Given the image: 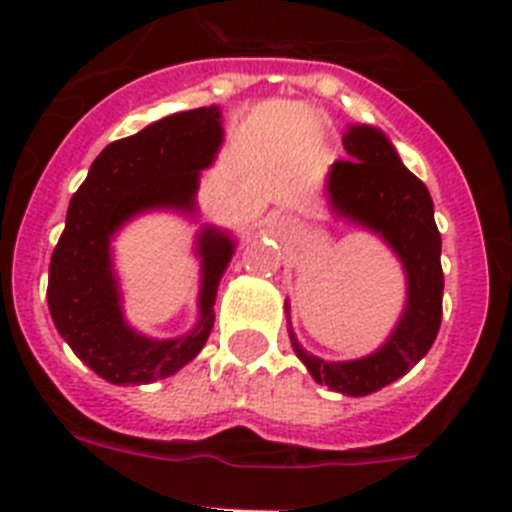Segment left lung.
I'll return each mask as SVG.
<instances>
[{
    "label": "left lung",
    "mask_w": 512,
    "mask_h": 512,
    "mask_svg": "<svg viewBox=\"0 0 512 512\" xmlns=\"http://www.w3.org/2000/svg\"><path fill=\"white\" fill-rule=\"evenodd\" d=\"M347 160H336L326 176L331 214L375 234L398 257L405 275V306L390 336L367 357L331 362L306 352L288 334L293 352L319 385L342 395L362 398L400 380L418 365L434 344L441 326V234L434 222V201L428 188L405 168L398 150L372 124H349L342 137Z\"/></svg>",
    "instance_id": "1"
}]
</instances>
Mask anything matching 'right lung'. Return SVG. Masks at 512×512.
Listing matches in <instances>:
<instances>
[{
	"label": "right lung",
	"instance_id": "obj_1",
	"mask_svg": "<svg viewBox=\"0 0 512 512\" xmlns=\"http://www.w3.org/2000/svg\"><path fill=\"white\" fill-rule=\"evenodd\" d=\"M222 142L219 107L170 114L104 147L73 193L50 257L48 308L73 354L112 385H150L176 375L209 339L216 290L237 239L214 224L199 229L193 239L201 260L199 321L173 339H153L124 319L112 242L147 211H173L196 222L201 170L214 163Z\"/></svg>",
	"mask_w": 512,
	"mask_h": 512
}]
</instances>
